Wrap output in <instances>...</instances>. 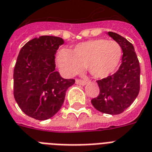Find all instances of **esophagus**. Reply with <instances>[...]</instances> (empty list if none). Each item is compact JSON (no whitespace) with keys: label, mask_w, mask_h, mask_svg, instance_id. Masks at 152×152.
I'll use <instances>...</instances> for the list:
<instances>
[{"label":"esophagus","mask_w":152,"mask_h":152,"mask_svg":"<svg viewBox=\"0 0 152 152\" xmlns=\"http://www.w3.org/2000/svg\"><path fill=\"white\" fill-rule=\"evenodd\" d=\"M76 84H80V85H85L87 83H86V81L82 80H80V79H76Z\"/></svg>","instance_id":"34e87169"}]
</instances>
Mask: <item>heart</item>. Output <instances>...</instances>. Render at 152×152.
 <instances>
[{
	"mask_svg": "<svg viewBox=\"0 0 152 152\" xmlns=\"http://www.w3.org/2000/svg\"><path fill=\"white\" fill-rule=\"evenodd\" d=\"M122 50L114 41L95 39L76 45L72 50L61 49L57 55L60 70L65 76H72L87 67L89 73L96 79H104L117 70Z\"/></svg>",
	"mask_w": 152,
	"mask_h": 152,
	"instance_id": "1",
	"label": "heart"
}]
</instances>
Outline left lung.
<instances>
[{
	"mask_svg": "<svg viewBox=\"0 0 152 152\" xmlns=\"http://www.w3.org/2000/svg\"><path fill=\"white\" fill-rule=\"evenodd\" d=\"M108 34L121 47V64L115 73L97 80L99 95L91 103L102 113L114 115L124 112L137 97L140 68L132 44L117 33L109 31Z\"/></svg>",
	"mask_w": 152,
	"mask_h": 152,
	"instance_id": "1",
	"label": "left lung"
}]
</instances>
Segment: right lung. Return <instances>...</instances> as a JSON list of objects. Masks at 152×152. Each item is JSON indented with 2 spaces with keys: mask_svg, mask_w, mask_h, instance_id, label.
Returning <instances> with one entry per match:
<instances>
[{
  "mask_svg": "<svg viewBox=\"0 0 152 152\" xmlns=\"http://www.w3.org/2000/svg\"><path fill=\"white\" fill-rule=\"evenodd\" d=\"M64 40L56 36L34 38L18 55L13 72V95L21 110L36 120H46L58 112L73 79L55 71V54Z\"/></svg>",
  "mask_w": 152,
  "mask_h": 152,
  "instance_id": "obj_1",
  "label": "right lung"
}]
</instances>
